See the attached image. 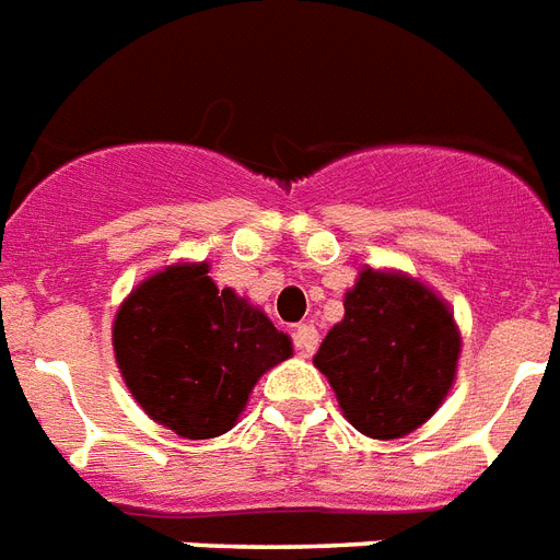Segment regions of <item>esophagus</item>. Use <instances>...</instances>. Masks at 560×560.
<instances>
[{
    "label": "esophagus",
    "mask_w": 560,
    "mask_h": 560,
    "mask_svg": "<svg viewBox=\"0 0 560 560\" xmlns=\"http://www.w3.org/2000/svg\"><path fill=\"white\" fill-rule=\"evenodd\" d=\"M294 347L301 350V355H312L317 350V329L312 324H301L294 329Z\"/></svg>",
    "instance_id": "esophagus-1"
}]
</instances>
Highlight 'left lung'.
I'll return each instance as SVG.
<instances>
[{"label":"left lung","mask_w":560,"mask_h":560,"mask_svg":"<svg viewBox=\"0 0 560 560\" xmlns=\"http://www.w3.org/2000/svg\"><path fill=\"white\" fill-rule=\"evenodd\" d=\"M459 332L448 306L405 275L366 268L343 301L315 366L343 416L373 440H399L431 419L457 373Z\"/></svg>","instance_id":"left-lung-1"}]
</instances>
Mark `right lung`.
I'll list each match as a JSON object with an SVG mask.
<instances>
[{
  "instance_id": "obj_1",
  "label": "right lung",
  "mask_w": 560,
  "mask_h": 560,
  "mask_svg": "<svg viewBox=\"0 0 560 560\" xmlns=\"http://www.w3.org/2000/svg\"><path fill=\"white\" fill-rule=\"evenodd\" d=\"M124 382L170 431L225 433L266 370L292 355L259 308L219 292L208 266H173L129 294L112 329Z\"/></svg>"
}]
</instances>
